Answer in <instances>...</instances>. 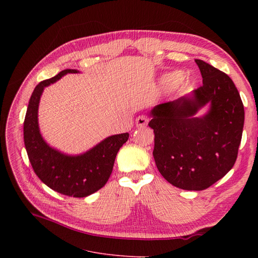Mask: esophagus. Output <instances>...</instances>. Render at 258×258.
<instances>
[{
    "label": "esophagus",
    "instance_id": "1",
    "mask_svg": "<svg viewBox=\"0 0 258 258\" xmlns=\"http://www.w3.org/2000/svg\"><path fill=\"white\" fill-rule=\"evenodd\" d=\"M147 122H148L147 116H145V115H140V116L136 119V126H137V127H144V126H146Z\"/></svg>",
    "mask_w": 258,
    "mask_h": 258
}]
</instances>
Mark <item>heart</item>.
<instances>
[{
  "instance_id": "heart-1",
  "label": "heart",
  "mask_w": 258,
  "mask_h": 258,
  "mask_svg": "<svg viewBox=\"0 0 258 258\" xmlns=\"http://www.w3.org/2000/svg\"><path fill=\"white\" fill-rule=\"evenodd\" d=\"M178 78H179V75H178L177 73H173V74H168V75L164 76V78H163V81H164V84H165V85H167V86H170V85L174 84L175 81L178 80Z\"/></svg>"
}]
</instances>
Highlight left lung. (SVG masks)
<instances>
[{
    "label": "left lung",
    "mask_w": 258,
    "mask_h": 258,
    "mask_svg": "<svg viewBox=\"0 0 258 258\" xmlns=\"http://www.w3.org/2000/svg\"><path fill=\"white\" fill-rule=\"evenodd\" d=\"M196 62L203 86L190 96L155 106L148 123L155 133L157 168L167 182L185 190H204L233 167L245 121L232 79L205 61ZM206 104L209 113L195 117Z\"/></svg>",
    "instance_id": "1"
}]
</instances>
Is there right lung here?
Segmentation results:
<instances>
[{
	"label": "right lung",
	"instance_id": "add662e5",
	"mask_svg": "<svg viewBox=\"0 0 258 258\" xmlns=\"http://www.w3.org/2000/svg\"><path fill=\"white\" fill-rule=\"evenodd\" d=\"M77 72L72 69L63 70L35 87L25 116L24 142L31 166L40 181L61 195L85 198L106 184L117 153L127 141L130 135L124 133L107 137L79 156L64 155L45 142L39 133L37 121L38 103L44 88L68 73Z\"/></svg>",
	"mask_w": 258,
	"mask_h": 258
}]
</instances>
